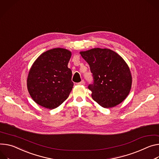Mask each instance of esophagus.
<instances>
[{
    "instance_id": "obj_1",
    "label": "esophagus",
    "mask_w": 159,
    "mask_h": 159,
    "mask_svg": "<svg viewBox=\"0 0 159 159\" xmlns=\"http://www.w3.org/2000/svg\"><path fill=\"white\" fill-rule=\"evenodd\" d=\"M78 84H79V85H84V84H85V82H84V80H82L81 82H79Z\"/></svg>"
}]
</instances>
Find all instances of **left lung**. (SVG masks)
<instances>
[{"instance_id": "left-lung-1", "label": "left lung", "mask_w": 159, "mask_h": 159, "mask_svg": "<svg viewBox=\"0 0 159 159\" xmlns=\"http://www.w3.org/2000/svg\"><path fill=\"white\" fill-rule=\"evenodd\" d=\"M80 54L93 74V83L88 86L93 99L106 108L122 103L132 85L131 71L122 57L109 49L94 48Z\"/></svg>"}]
</instances>
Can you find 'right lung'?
<instances>
[{"label":"right lung","instance_id":"right-lung-1","mask_svg":"<svg viewBox=\"0 0 159 159\" xmlns=\"http://www.w3.org/2000/svg\"><path fill=\"white\" fill-rule=\"evenodd\" d=\"M71 52L54 48L40 55L33 63L27 77L28 93L38 105L54 109L68 98L74 86L68 63Z\"/></svg>","mask_w":159,"mask_h":159}]
</instances>
